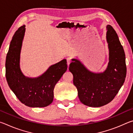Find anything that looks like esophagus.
Returning <instances> with one entry per match:
<instances>
[{"label":"esophagus","mask_w":133,"mask_h":133,"mask_svg":"<svg viewBox=\"0 0 133 133\" xmlns=\"http://www.w3.org/2000/svg\"><path fill=\"white\" fill-rule=\"evenodd\" d=\"M71 63V58L68 57L67 58V65H68V66H69V64H70Z\"/></svg>","instance_id":"1"}]
</instances>
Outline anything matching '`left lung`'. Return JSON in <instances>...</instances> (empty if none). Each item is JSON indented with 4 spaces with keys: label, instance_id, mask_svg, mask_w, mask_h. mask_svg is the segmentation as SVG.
I'll list each match as a JSON object with an SVG mask.
<instances>
[{
    "label": "left lung",
    "instance_id": "8db88e82",
    "mask_svg": "<svg viewBox=\"0 0 133 133\" xmlns=\"http://www.w3.org/2000/svg\"><path fill=\"white\" fill-rule=\"evenodd\" d=\"M107 29L110 61L104 72L91 73L76 59H72L69 66L80 102L87 106L102 107L111 102L126 77L127 67L122 45L112 27L107 25Z\"/></svg>",
    "mask_w": 133,
    "mask_h": 133
}]
</instances>
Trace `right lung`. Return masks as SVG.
I'll use <instances>...</instances> for the list:
<instances>
[{
    "mask_svg": "<svg viewBox=\"0 0 133 133\" xmlns=\"http://www.w3.org/2000/svg\"><path fill=\"white\" fill-rule=\"evenodd\" d=\"M25 26L17 29L12 37L6 59V77L10 89L24 105L44 107L53 100L54 88L67 68L66 60L51 66L44 74L35 78L26 77L19 67L20 53Z\"/></svg>",
    "mask_w": 133,
    "mask_h": 133,
    "instance_id": "right-lung-1",
    "label": "right lung"
}]
</instances>
